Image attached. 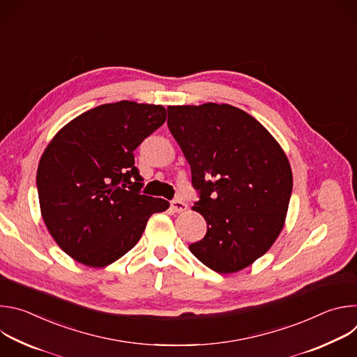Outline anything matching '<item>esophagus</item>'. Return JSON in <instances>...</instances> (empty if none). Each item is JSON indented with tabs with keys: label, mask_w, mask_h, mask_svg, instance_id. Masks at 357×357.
Returning a JSON list of instances; mask_svg holds the SVG:
<instances>
[{
	"label": "esophagus",
	"mask_w": 357,
	"mask_h": 357,
	"mask_svg": "<svg viewBox=\"0 0 357 357\" xmlns=\"http://www.w3.org/2000/svg\"><path fill=\"white\" fill-rule=\"evenodd\" d=\"M171 208H172V211H174V212L181 213V212L186 211L188 205H186V203H185L182 199H174V200L171 202Z\"/></svg>",
	"instance_id": "esophagus-1"
}]
</instances>
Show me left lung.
Segmentation results:
<instances>
[{
  "label": "left lung",
  "mask_w": 357,
  "mask_h": 357,
  "mask_svg": "<svg viewBox=\"0 0 357 357\" xmlns=\"http://www.w3.org/2000/svg\"><path fill=\"white\" fill-rule=\"evenodd\" d=\"M168 127L199 192L193 211L208 225L190 252L219 274L248 267L284 227L292 192L285 152L256 119L230 105L169 106Z\"/></svg>",
  "instance_id": "left-lung-1"
}]
</instances>
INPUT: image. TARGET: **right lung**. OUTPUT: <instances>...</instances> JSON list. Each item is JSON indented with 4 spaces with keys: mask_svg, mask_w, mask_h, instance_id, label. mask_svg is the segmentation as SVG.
Segmentation results:
<instances>
[{
    "mask_svg": "<svg viewBox=\"0 0 357 357\" xmlns=\"http://www.w3.org/2000/svg\"><path fill=\"white\" fill-rule=\"evenodd\" d=\"M167 120L162 106L123 100L66 124L40 157L36 186L43 222L76 261L106 267L141 238L165 199L141 195L134 149Z\"/></svg>",
    "mask_w": 357,
    "mask_h": 357,
    "instance_id": "add662e5",
    "label": "right lung"
}]
</instances>
